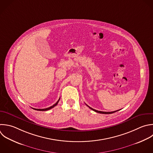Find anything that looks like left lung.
<instances>
[{"instance_id":"obj_1","label":"left lung","mask_w":153,"mask_h":153,"mask_svg":"<svg viewBox=\"0 0 153 153\" xmlns=\"http://www.w3.org/2000/svg\"><path fill=\"white\" fill-rule=\"evenodd\" d=\"M86 105L87 106H88L91 109H92L93 111H95V112H98V113H100V114H112V113H114V112H117V111H118V110H117V111H112V112H103V111H97V110H96V109H93L92 108H91V107H90L89 106H88L87 104H86Z\"/></svg>"}]
</instances>
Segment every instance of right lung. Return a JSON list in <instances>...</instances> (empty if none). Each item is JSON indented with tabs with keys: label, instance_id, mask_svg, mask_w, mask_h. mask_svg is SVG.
<instances>
[{
	"label": "right lung",
	"instance_id": "right-lung-1",
	"mask_svg": "<svg viewBox=\"0 0 153 153\" xmlns=\"http://www.w3.org/2000/svg\"><path fill=\"white\" fill-rule=\"evenodd\" d=\"M60 98H59V99L58 100V101L55 103V104H54L53 106H50V107H49V108H44V109H35V108H33V109H35V110H36V111H48V110H49V109H51V108H54V106H56L57 105V103H59V100H60Z\"/></svg>",
	"mask_w": 153,
	"mask_h": 153
}]
</instances>
